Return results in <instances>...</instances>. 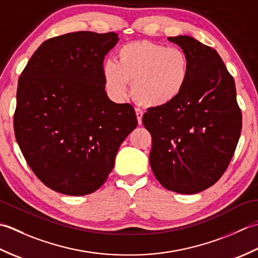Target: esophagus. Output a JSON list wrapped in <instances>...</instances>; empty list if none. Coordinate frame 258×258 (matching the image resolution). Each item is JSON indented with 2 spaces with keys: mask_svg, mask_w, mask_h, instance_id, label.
<instances>
[{
  "mask_svg": "<svg viewBox=\"0 0 258 258\" xmlns=\"http://www.w3.org/2000/svg\"><path fill=\"white\" fill-rule=\"evenodd\" d=\"M136 111V115H137V119H138V123L141 124L143 123V115H144V111L141 110L140 108H136L135 109Z\"/></svg>",
  "mask_w": 258,
  "mask_h": 258,
  "instance_id": "34e87169",
  "label": "esophagus"
}]
</instances>
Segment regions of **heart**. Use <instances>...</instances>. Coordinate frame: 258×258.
<instances>
[{
	"mask_svg": "<svg viewBox=\"0 0 258 258\" xmlns=\"http://www.w3.org/2000/svg\"><path fill=\"white\" fill-rule=\"evenodd\" d=\"M190 60L179 48L136 41L117 51L115 61L106 60L102 76L109 92L124 98L131 91L140 104L149 108L165 107L185 90L190 78Z\"/></svg>",
	"mask_w": 258,
	"mask_h": 258,
	"instance_id": "obj_1",
	"label": "heart"
}]
</instances>
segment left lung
Segmentation results:
<instances>
[{
  "label": "left lung",
  "mask_w": 258,
  "mask_h": 258,
  "mask_svg": "<svg viewBox=\"0 0 258 258\" xmlns=\"http://www.w3.org/2000/svg\"><path fill=\"white\" fill-rule=\"evenodd\" d=\"M186 52L190 78L165 107L150 108L143 123L152 139L150 166L168 190L196 194L229 166L241 131L235 81L217 51L187 35L168 38Z\"/></svg>",
  "instance_id": "obj_1"
}]
</instances>
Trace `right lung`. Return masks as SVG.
<instances>
[{"instance_id": "add662e5", "label": "right lung", "mask_w": 258, "mask_h": 258, "mask_svg": "<svg viewBox=\"0 0 258 258\" xmlns=\"http://www.w3.org/2000/svg\"><path fill=\"white\" fill-rule=\"evenodd\" d=\"M114 32L67 33L44 41L21 73L14 134L34 175L70 196L98 190L122 141L137 127L135 109L104 91V55Z\"/></svg>"}]
</instances>
